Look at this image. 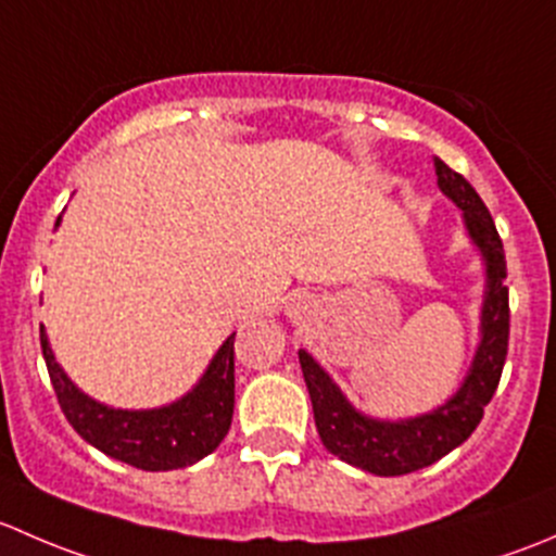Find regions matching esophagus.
<instances>
[{
  "label": "esophagus",
  "instance_id": "esophagus-1",
  "mask_svg": "<svg viewBox=\"0 0 556 556\" xmlns=\"http://www.w3.org/2000/svg\"><path fill=\"white\" fill-rule=\"evenodd\" d=\"M306 309V306H304V301H299V304H293V314H301V312H304Z\"/></svg>",
  "mask_w": 556,
  "mask_h": 556
}]
</instances>
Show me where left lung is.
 Wrapping results in <instances>:
<instances>
[{
  "mask_svg": "<svg viewBox=\"0 0 556 556\" xmlns=\"http://www.w3.org/2000/svg\"><path fill=\"white\" fill-rule=\"evenodd\" d=\"M433 166L439 188L463 210L468 233L486 257L481 344L457 395L425 417L406 419V422H377V419L357 414L344 401L339 387L330 382L328 374L304 350L299 352L301 371H304L306 387H309L314 425H317L325 450L344 463L377 476L412 473L425 465H433L435 459L450 454L454 446L463 444L484 417V406L495 395L508 355L511 309H508V271L501 233H497L495 220H492L481 195L473 190V185L463 174L450 169L441 159H433Z\"/></svg>",
  "mask_w": 556,
  "mask_h": 556,
  "instance_id": "1",
  "label": "left lung"
}]
</instances>
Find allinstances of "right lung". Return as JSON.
Returning a JSON list of instances; mask_svg holds the SVG:
<instances>
[{"instance_id": "obj_1", "label": "right lung", "mask_w": 556, "mask_h": 556, "mask_svg": "<svg viewBox=\"0 0 556 556\" xmlns=\"http://www.w3.org/2000/svg\"><path fill=\"white\" fill-rule=\"evenodd\" d=\"M39 346L64 417L88 444L97 446L106 457H115L139 470H177L215 452L231 428L233 336H228L226 344L217 350L215 361L193 392L172 406L150 408V412H123L91 401L61 371L42 328H39Z\"/></svg>"}]
</instances>
